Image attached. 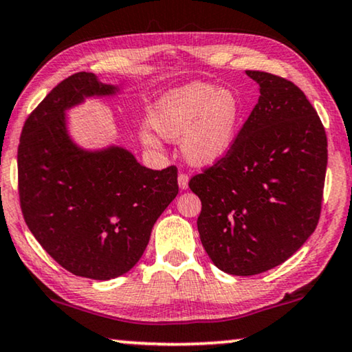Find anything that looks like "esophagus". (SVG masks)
I'll use <instances>...</instances> for the list:
<instances>
[{"instance_id":"obj_1","label":"esophagus","mask_w":352,"mask_h":352,"mask_svg":"<svg viewBox=\"0 0 352 352\" xmlns=\"http://www.w3.org/2000/svg\"><path fill=\"white\" fill-rule=\"evenodd\" d=\"M177 184H179L181 190H186V188H188V176L184 175V173H181V175L177 176Z\"/></svg>"}]
</instances>
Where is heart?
Segmentation results:
<instances>
[{
	"instance_id": "obj_1",
	"label": "heart",
	"mask_w": 352,
	"mask_h": 352,
	"mask_svg": "<svg viewBox=\"0 0 352 352\" xmlns=\"http://www.w3.org/2000/svg\"><path fill=\"white\" fill-rule=\"evenodd\" d=\"M241 117L243 106L232 90L208 82H188L157 100L151 125L165 140H181L182 155L188 164L210 166L230 152ZM141 140L147 146L157 144L149 131H142Z\"/></svg>"
}]
</instances>
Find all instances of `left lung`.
Returning <instances> with one entry per match:
<instances>
[{
  "label": "left lung",
  "mask_w": 352,
  "mask_h": 352,
  "mask_svg": "<svg viewBox=\"0 0 352 352\" xmlns=\"http://www.w3.org/2000/svg\"><path fill=\"white\" fill-rule=\"evenodd\" d=\"M257 104L230 152L188 186L201 200L197 226L219 270L252 276L272 270L313 235L327 170L318 113L287 79L246 71Z\"/></svg>",
  "instance_id": "1"
}]
</instances>
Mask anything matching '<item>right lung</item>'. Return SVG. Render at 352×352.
<instances>
[{
	"label": "right lung",
	"mask_w": 352,
	"mask_h": 352,
	"mask_svg": "<svg viewBox=\"0 0 352 352\" xmlns=\"http://www.w3.org/2000/svg\"><path fill=\"white\" fill-rule=\"evenodd\" d=\"M122 91L94 73L69 76L30 114L17 154L30 232L65 270L98 281L138 263L152 227L177 195L175 166L151 170L124 146L89 149L71 136L69 109Z\"/></svg>",
	"instance_id": "1"
}]
</instances>
